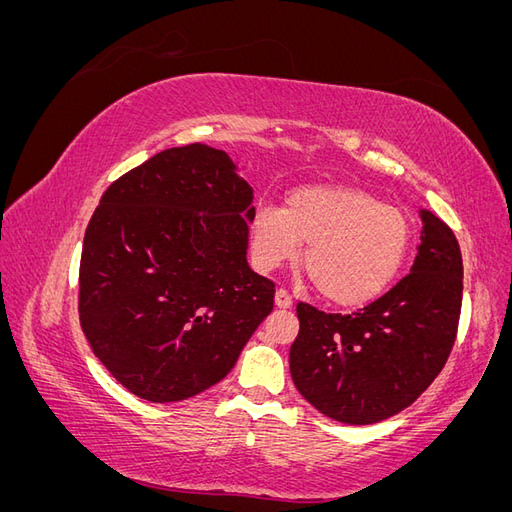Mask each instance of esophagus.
I'll return each instance as SVG.
<instances>
[{
	"label": "esophagus",
	"instance_id": "obj_1",
	"mask_svg": "<svg viewBox=\"0 0 512 512\" xmlns=\"http://www.w3.org/2000/svg\"><path fill=\"white\" fill-rule=\"evenodd\" d=\"M275 305L282 307V309H290L292 307V297L288 294V290L280 288L275 292Z\"/></svg>",
	"mask_w": 512,
	"mask_h": 512
}]
</instances>
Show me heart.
<instances>
[{"instance_id": "1", "label": "heart", "mask_w": 512, "mask_h": 512, "mask_svg": "<svg viewBox=\"0 0 512 512\" xmlns=\"http://www.w3.org/2000/svg\"><path fill=\"white\" fill-rule=\"evenodd\" d=\"M408 215L342 183L294 188L284 209L265 205L252 220L256 267L273 271L297 258L316 290L339 307H359L393 284L410 250Z\"/></svg>"}]
</instances>
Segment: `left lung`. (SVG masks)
I'll return each instance as SVG.
<instances>
[{"instance_id":"1","label":"left lung","mask_w":512,"mask_h":512,"mask_svg":"<svg viewBox=\"0 0 512 512\" xmlns=\"http://www.w3.org/2000/svg\"><path fill=\"white\" fill-rule=\"evenodd\" d=\"M421 220L410 273L378 301L346 316L297 305L294 386L339 423L371 425L408 408L453 350L463 297L461 250L438 215L423 209Z\"/></svg>"}]
</instances>
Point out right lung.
<instances>
[{"label":"right lung","instance_id":"1","mask_svg":"<svg viewBox=\"0 0 512 512\" xmlns=\"http://www.w3.org/2000/svg\"><path fill=\"white\" fill-rule=\"evenodd\" d=\"M254 192L222 149H164L108 185L85 230L79 316L126 389L166 404L235 367L273 309L247 265Z\"/></svg>","mask_w":512,"mask_h":512}]
</instances>
